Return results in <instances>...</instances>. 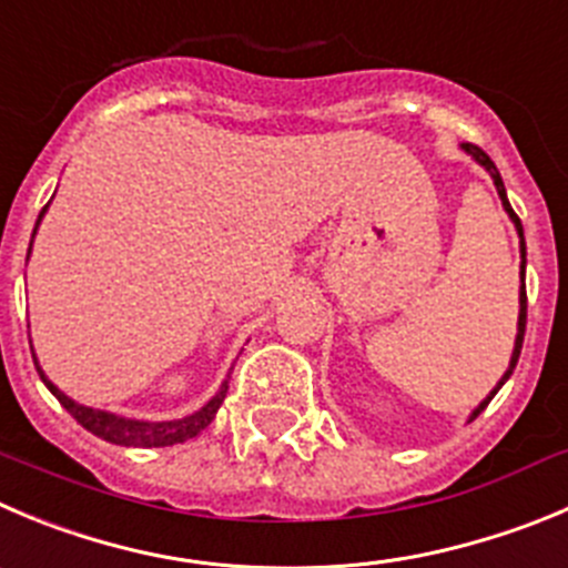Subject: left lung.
Here are the masks:
<instances>
[{
	"label": "left lung",
	"instance_id": "left-lung-1",
	"mask_svg": "<svg viewBox=\"0 0 568 568\" xmlns=\"http://www.w3.org/2000/svg\"><path fill=\"white\" fill-rule=\"evenodd\" d=\"M463 151H465V153H470V156H474L476 162H479L481 168H485V171L490 173L493 184H496V190H499L501 206H505V210H507V215H510V221H513V224H516V232H518V237H521V294H518V302H521V311H518V333H516V347H513V358H510V367H507V373L501 375V381H499V384L493 386V392H490V395H487L485 400H481V404L476 406V409H474V415H470V420H476V417H479L481 412H485V406L490 404V400H493V395H496V392H499L501 386H505V381L510 378V375H513V369H516V364H518V356H521L524 331H527V285H524V266H527V243H524V230H521V221H518V215H516V212H513L510 201H507V190H505V182H501V176H499V171H496V164H493V159L487 156V153L481 151L479 145H474V142H463Z\"/></svg>",
	"mask_w": 568,
	"mask_h": 568
}]
</instances>
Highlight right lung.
Masks as SVG:
<instances>
[{"label": "right lung", "instance_id": "add662e5", "mask_svg": "<svg viewBox=\"0 0 568 568\" xmlns=\"http://www.w3.org/2000/svg\"><path fill=\"white\" fill-rule=\"evenodd\" d=\"M47 206H50V204H47ZM47 206L39 212L36 230H39L41 219H44ZM36 230H33V235H36ZM30 246H33V243H30ZM33 362H36V356H33ZM36 369H39V375H41V381L47 384V389H50L52 395L61 400L63 409L75 417V420L81 423L87 432H92L94 437L105 439V443L136 445V448H162V445H176V443H184V439H193L195 434H201L206 426H210L212 420H215V412L221 409V404H224V397H226V389H230V381H224V384H221V389L215 392V397H212L210 404H204L199 412L182 417V420L148 423V420H131V417H120V415H111V412L89 409V406L75 404L72 397L63 395V392L58 389V386L52 384L50 378H47L44 369L39 367V362H36Z\"/></svg>", "mask_w": 568, "mask_h": 568}]
</instances>
